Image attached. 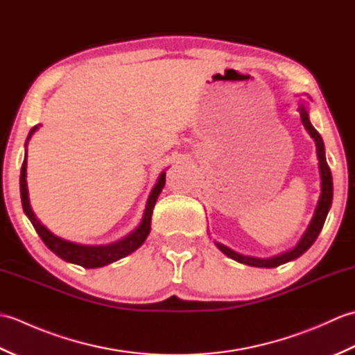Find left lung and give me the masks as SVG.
<instances>
[{"label":"left lung","instance_id":"8db88e82","mask_svg":"<svg viewBox=\"0 0 355 355\" xmlns=\"http://www.w3.org/2000/svg\"><path fill=\"white\" fill-rule=\"evenodd\" d=\"M299 112H300V119H302V123L305 126V130L310 132L311 139L315 143V148H318V158H319V171H320V187H322V192H320V197L318 201V206H315L314 210V215H313V220L308 225V229L305 230L304 236L300 238V241L297 243V245L291 248L288 252H284L277 256H273V258H267V259H261V258H252V256H244V254H239L236 252H233L232 248L225 247L220 243H215L216 247L220 248V250L227 254L229 258L235 259L241 263H245V266H252V267H261V268H273V267H279L282 266V263L293 261L299 258L300 254H304L308 248H310L314 241L318 239L319 233L323 227V224H325L327 220V215L331 209V202H333V175H331V171H329V166L327 163V157H325V146H323V140L320 137V134L314 130V126L310 122V117H308V111L304 102H300L299 105Z\"/></svg>","mask_w":355,"mask_h":355}]
</instances>
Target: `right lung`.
Segmentation results:
<instances>
[{
    "label": "right lung",
    "instance_id": "obj_1",
    "mask_svg": "<svg viewBox=\"0 0 355 355\" xmlns=\"http://www.w3.org/2000/svg\"><path fill=\"white\" fill-rule=\"evenodd\" d=\"M37 126L40 125H36L32 128V130H30L26 146H27L30 137H32L33 132L37 130ZM26 177H27V149H26L24 162H22L21 177H19L22 209H24V212L28 216L30 223L33 224V227H35L37 235L41 236L44 244L47 245L53 253L67 262L76 263V266H80L84 268H99L103 266H108V263L122 259V258H125V256L132 253L134 250H137V248L143 243H145V239L148 238L149 232H150V216H153V209L155 206V201L164 187V182H166V172H162L160 177H158V180H157L155 186H154V189L150 191V195H149L148 202H146L145 214H143L139 227L134 232H131L130 235H126L125 238L116 241V243H111L108 245H82V244H76V243H70V241L53 235V233L47 227H45V225H42L40 220H37L35 212L32 210V206H30Z\"/></svg>",
    "mask_w": 355,
    "mask_h": 355
}]
</instances>
